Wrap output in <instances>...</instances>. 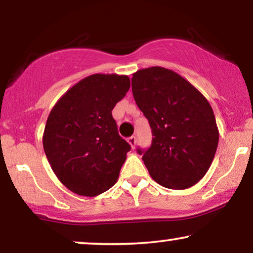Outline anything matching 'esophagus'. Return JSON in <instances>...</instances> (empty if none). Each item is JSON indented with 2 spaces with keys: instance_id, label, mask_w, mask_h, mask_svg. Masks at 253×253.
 Here are the masks:
<instances>
[{
  "instance_id": "1",
  "label": "esophagus",
  "mask_w": 253,
  "mask_h": 253,
  "mask_svg": "<svg viewBox=\"0 0 253 253\" xmlns=\"http://www.w3.org/2000/svg\"><path fill=\"white\" fill-rule=\"evenodd\" d=\"M127 143L130 144L131 147L134 148V146H136V144H137V138H136V136H131V137H129V139H127Z\"/></svg>"
}]
</instances>
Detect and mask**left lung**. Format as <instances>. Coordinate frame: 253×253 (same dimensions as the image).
Listing matches in <instances>:
<instances>
[{
  "instance_id": "1",
  "label": "left lung",
  "mask_w": 253,
  "mask_h": 253,
  "mask_svg": "<svg viewBox=\"0 0 253 253\" xmlns=\"http://www.w3.org/2000/svg\"><path fill=\"white\" fill-rule=\"evenodd\" d=\"M134 101L150 122L152 145L138 148L152 178L165 188L184 190L209 170L219 143L215 116L195 86L161 67L132 75Z\"/></svg>"
}]
</instances>
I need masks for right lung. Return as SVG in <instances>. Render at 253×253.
I'll use <instances>...</instances> for the list:
<instances>
[{
  "mask_svg": "<svg viewBox=\"0 0 253 253\" xmlns=\"http://www.w3.org/2000/svg\"><path fill=\"white\" fill-rule=\"evenodd\" d=\"M129 88L126 75H91L69 88L51 109L43 150L70 191L95 197L117 182L131 147L117 132L112 110Z\"/></svg>",
  "mask_w": 253,
  "mask_h": 253,
  "instance_id": "right-lung-1",
  "label": "right lung"
}]
</instances>
